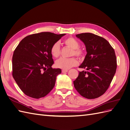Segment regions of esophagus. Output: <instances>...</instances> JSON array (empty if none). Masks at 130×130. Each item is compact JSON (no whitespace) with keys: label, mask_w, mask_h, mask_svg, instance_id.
<instances>
[{"label":"esophagus","mask_w":130,"mask_h":130,"mask_svg":"<svg viewBox=\"0 0 130 130\" xmlns=\"http://www.w3.org/2000/svg\"><path fill=\"white\" fill-rule=\"evenodd\" d=\"M68 71V70H66V69H62V72L63 73H66V72H67Z\"/></svg>","instance_id":"esophagus-1"}]
</instances>
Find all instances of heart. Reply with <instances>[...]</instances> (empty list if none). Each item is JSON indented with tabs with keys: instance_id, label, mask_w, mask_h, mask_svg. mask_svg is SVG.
<instances>
[{
	"instance_id": "b5f03b06",
	"label": "heart",
	"mask_w": 130,
	"mask_h": 130,
	"mask_svg": "<svg viewBox=\"0 0 130 130\" xmlns=\"http://www.w3.org/2000/svg\"><path fill=\"white\" fill-rule=\"evenodd\" d=\"M63 43L67 46L72 49L70 55V56H75L80 58L84 56V51L80 48V43L76 39L73 37H69L63 41ZM50 52L52 56L56 58L60 55V46L58 42L55 43L52 45ZM77 63L78 62L76 58L74 57H72L69 58H60L56 61L55 65L58 68L67 70L76 66Z\"/></svg>"
}]
</instances>
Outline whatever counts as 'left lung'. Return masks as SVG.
<instances>
[{"instance_id":"1","label":"left lung","mask_w":130,"mask_h":130,"mask_svg":"<svg viewBox=\"0 0 130 130\" xmlns=\"http://www.w3.org/2000/svg\"><path fill=\"white\" fill-rule=\"evenodd\" d=\"M76 36L86 47L87 54L79 68L87 71L79 72L73 82L74 87L83 97L95 99L106 92L116 73L115 50L106 39L95 34L82 33Z\"/></svg>"}]
</instances>
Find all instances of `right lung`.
<instances>
[{"label":"right lung","mask_w":130,"mask_h":130,"mask_svg":"<svg viewBox=\"0 0 130 130\" xmlns=\"http://www.w3.org/2000/svg\"><path fill=\"white\" fill-rule=\"evenodd\" d=\"M42 32L27 36L19 43L12 57V76L27 96L40 99L55 86L60 69H53L51 48L65 35Z\"/></svg>","instance_id":"right-lung-1"}]
</instances>
